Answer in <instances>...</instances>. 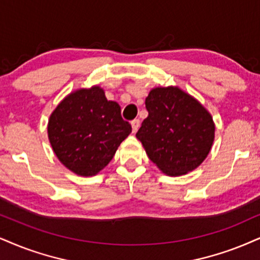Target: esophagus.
Segmentation results:
<instances>
[{"instance_id": "1", "label": "esophagus", "mask_w": 260, "mask_h": 260, "mask_svg": "<svg viewBox=\"0 0 260 260\" xmlns=\"http://www.w3.org/2000/svg\"><path fill=\"white\" fill-rule=\"evenodd\" d=\"M131 126H133V133H136L140 127V119H134L131 121Z\"/></svg>"}]
</instances>
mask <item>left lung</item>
<instances>
[{"instance_id":"1","label":"left lung","mask_w":260,"mask_h":260,"mask_svg":"<svg viewBox=\"0 0 260 260\" xmlns=\"http://www.w3.org/2000/svg\"><path fill=\"white\" fill-rule=\"evenodd\" d=\"M148 117L136 137L162 174L182 176L201 165L212 148L214 121L197 99L178 86L153 88L146 98Z\"/></svg>"}]
</instances>
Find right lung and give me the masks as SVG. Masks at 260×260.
Returning <instances> with one entry per match:
<instances>
[{
	"instance_id": "obj_1",
	"label": "right lung",
	"mask_w": 260,
	"mask_h": 260,
	"mask_svg": "<svg viewBox=\"0 0 260 260\" xmlns=\"http://www.w3.org/2000/svg\"><path fill=\"white\" fill-rule=\"evenodd\" d=\"M131 125L99 85L70 92L48 120V139L60 162L78 176H95L113 159Z\"/></svg>"
}]
</instances>
